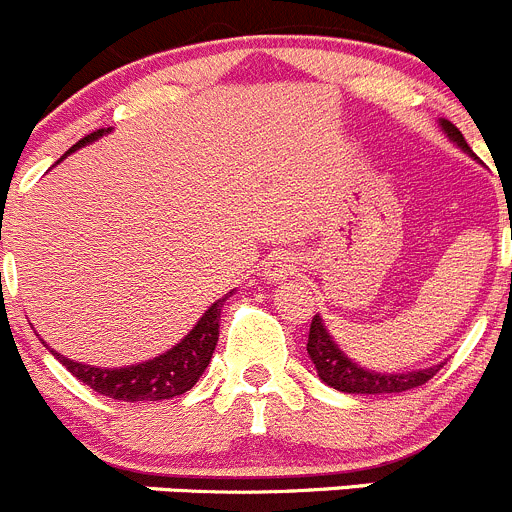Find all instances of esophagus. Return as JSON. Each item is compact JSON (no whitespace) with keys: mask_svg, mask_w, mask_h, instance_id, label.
Listing matches in <instances>:
<instances>
[{"mask_svg":"<svg viewBox=\"0 0 512 512\" xmlns=\"http://www.w3.org/2000/svg\"><path fill=\"white\" fill-rule=\"evenodd\" d=\"M295 267H298V262H295V257L290 255V252H270V255L265 257V262H262V275H265L267 280H283L288 278V275H293Z\"/></svg>","mask_w":512,"mask_h":512,"instance_id":"obj_1","label":"esophagus"}]
</instances>
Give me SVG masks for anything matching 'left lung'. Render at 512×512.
Instances as JSON below:
<instances>
[{"label": "left lung", "mask_w": 512, "mask_h": 512, "mask_svg": "<svg viewBox=\"0 0 512 512\" xmlns=\"http://www.w3.org/2000/svg\"><path fill=\"white\" fill-rule=\"evenodd\" d=\"M444 133L462 148L467 154H472V148L467 146L465 136L460 133V128L450 121H442ZM308 353L310 361L315 364V371L326 381L328 386L338 391H346V394H399V391L417 389V386L427 384L434 374L439 371V366L424 371H407V374H376V371H366L358 364H353L351 358L336 346L331 336H328L326 326H323L321 315H315L313 323H310L308 333Z\"/></svg>", "instance_id": "8db88e82"}]
</instances>
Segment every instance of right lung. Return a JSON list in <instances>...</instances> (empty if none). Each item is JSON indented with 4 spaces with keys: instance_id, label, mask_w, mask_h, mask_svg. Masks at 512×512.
<instances>
[{
    "instance_id": "right-lung-1",
    "label": "right lung",
    "mask_w": 512,
    "mask_h": 512,
    "mask_svg": "<svg viewBox=\"0 0 512 512\" xmlns=\"http://www.w3.org/2000/svg\"><path fill=\"white\" fill-rule=\"evenodd\" d=\"M103 128L88 133L85 138H80L68 154H73L75 148L85 146V143L95 141L98 136H103ZM65 154V156H68ZM62 156V159H65ZM229 295H224L222 300L212 305L207 313L199 318V323L191 328L184 336V341L176 343L171 351L161 353V356L151 358V361H143L138 366H126V369H98V366L78 364V361H70V358L55 353V358L60 361L75 379H80L83 384H88L90 389L98 391L103 396H111L118 401H161V399H174V396L186 394L191 386L197 384L199 376L204 374V369L212 361V353L217 348L219 341V315H222V305Z\"/></svg>"
}]
</instances>
